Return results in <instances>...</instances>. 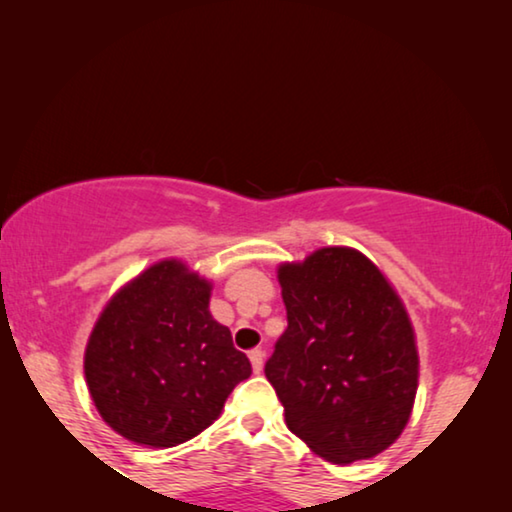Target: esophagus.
Returning <instances> with one entry per match:
<instances>
[{
	"mask_svg": "<svg viewBox=\"0 0 512 512\" xmlns=\"http://www.w3.org/2000/svg\"><path fill=\"white\" fill-rule=\"evenodd\" d=\"M263 352L261 349H251L249 352V361H251V368H254V373H261L263 370Z\"/></svg>",
	"mask_w": 512,
	"mask_h": 512,
	"instance_id": "34e87169",
	"label": "esophagus"
}]
</instances>
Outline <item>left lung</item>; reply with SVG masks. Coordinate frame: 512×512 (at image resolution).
<instances>
[{"label": "left lung", "mask_w": 512, "mask_h": 512, "mask_svg": "<svg viewBox=\"0 0 512 512\" xmlns=\"http://www.w3.org/2000/svg\"><path fill=\"white\" fill-rule=\"evenodd\" d=\"M289 326L265 363L286 426L314 454L352 464L387 450L412 415L415 328L384 272L352 247L277 268Z\"/></svg>", "instance_id": "1"}]
</instances>
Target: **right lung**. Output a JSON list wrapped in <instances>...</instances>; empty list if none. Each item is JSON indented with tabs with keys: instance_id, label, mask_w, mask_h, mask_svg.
<instances>
[{
	"instance_id": "obj_1",
	"label": "right lung",
	"mask_w": 512,
	"mask_h": 512,
	"mask_svg": "<svg viewBox=\"0 0 512 512\" xmlns=\"http://www.w3.org/2000/svg\"><path fill=\"white\" fill-rule=\"evenodd\" d=\"M212 282L165 258L121 286L90 333L83 373L97 412L135 445L174 447L219 419L251 375L209 312Z\"/></svg>"
}]
</instances>
